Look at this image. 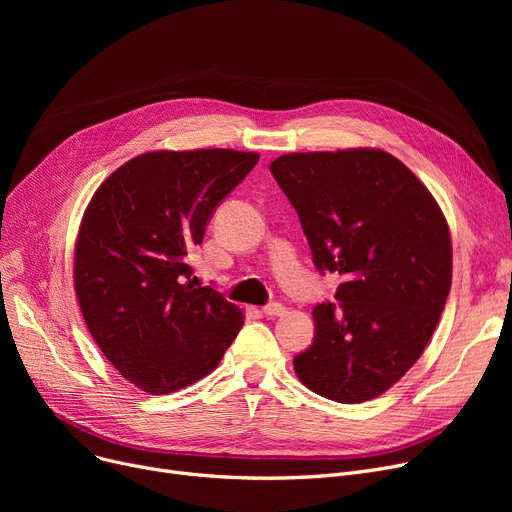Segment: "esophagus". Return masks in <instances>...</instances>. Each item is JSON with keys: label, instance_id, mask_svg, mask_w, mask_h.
Returning <instances> with one entry per match:
<instances>
[{"label": "esophagus", "instance_id": "1", "mask_svg": "<svg viewBox=\"0 0 512 512\" xmlns=\"http://www.w3.org/2000/svg\"><path fill=\"white\" fill-rule=\"evenodd\" d=\"M263 313H265L267 317H278V315H284V313H286V307H284L282 303H270V305L263 307Z\"/></svg>", "mask_w": 512, "mask_h": 512}]
</instances>
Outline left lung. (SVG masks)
<instances>
[{
  "label": "left lung",
  "mask_w": 512,
  "mask_h": 512,
  "mask_svg": "<svg viewBox=\"0 0 512 512\" xmlns=\"http://www.w3.org/2000/svg\"><path fill=\"white\" fill-rule=\"evenodd\" d=\"M272 176L297 209L338 303L313 309L315 336L294 357L315 394L353 405L380 396L421 357L444 311L452 245L423 182L382 149L288 153Z\"/></svg>",
  "instance_id": "8db88e82"
}]
</instances>
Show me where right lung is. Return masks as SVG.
I'll return each instance as SVG.
<instances>
[{"label": "right lung", "mask_w": 512, "mask_h": 512, "mask_svg": "<svg viewBox=\"0 0 512 512\" xmlns=\"http://www.w3.org/2000/svg\"><path fill=\"white\" fill-rule=\"evenodd\" d=\"M257 161L234 149L143 153L85 211L74 253L80 311L107 361L149 394L205 378L242 328L236 305L193 284L186 255Z\"/></svg>", "instance_id": "1"}]
</instances>
